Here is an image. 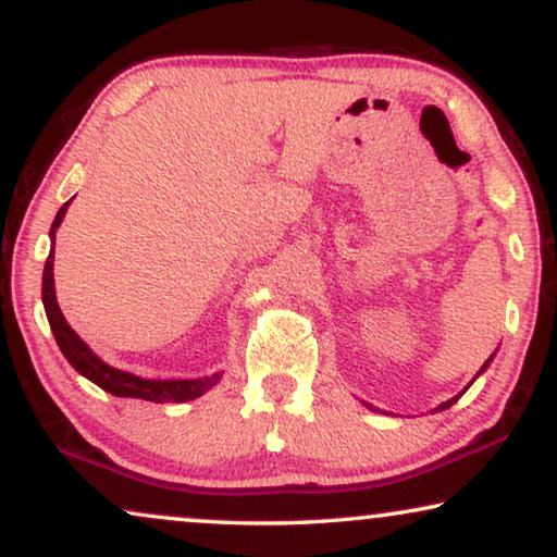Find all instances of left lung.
Listing matches in <instances>:
<instances>
[{
    "instance_id": "obj_1",
    "label": "left lung",
    "mask_w": 557,
    "mask_h": 557,
    "mask_svg": "<svg viewBox=\"0 0 557 557\" xmlns=\"http://www.w3.org/2000/svg\"><path fill=\"white\" fill-rule=\"evenodd\" d=\"M490 362H492V357H490V360H486V362L482 364V370H479V372H476V377H479V375H482V372L486 370V364H490ZM463 391H467V387H463ZM463 391H461V393H463ZM461 393H459V395H461ZM459 395H456V398H451V400L441 403V406H438L436 410H446V408H451V406H454V403H456V400H459ZM368 408H372V406H368Z\"/></svg>"
}]
</instances>
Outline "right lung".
<instances>
[{
    "mask_svg": "<svg viewBox=\"0 0 557 557\" xmlns=\"http://www.w3.org/2000/svg\"><path fill=\"white\" fill-rule=\"evenodd\" d=\"M67 205L71 202H65L63 208L58 210L55 220H52V227H50L52 243H55V231H58V225L63 223ZM52 261H55V248H50V256H48V261H45V271H42L45 314H48L50 330H52V334H55L60 352L65 355V360L71 362L83 377H88L90 383L103 387L106 393L119 395V398H141V400H151V403L195 400L218 383L220 372H215V375H208V377H195V380H147V377L132 375V372L116 370V368H111V364H106L101 357H98L94 349H90L86 342H83L78 334L73 332V326L65 322L63 311H60L58 299H55Z\"/></svg>",
    "mask_w": 557,
    "mask_h": 557,
    "instance_id": "add662e5",
    "label": "right lung"
}]
</instances>
